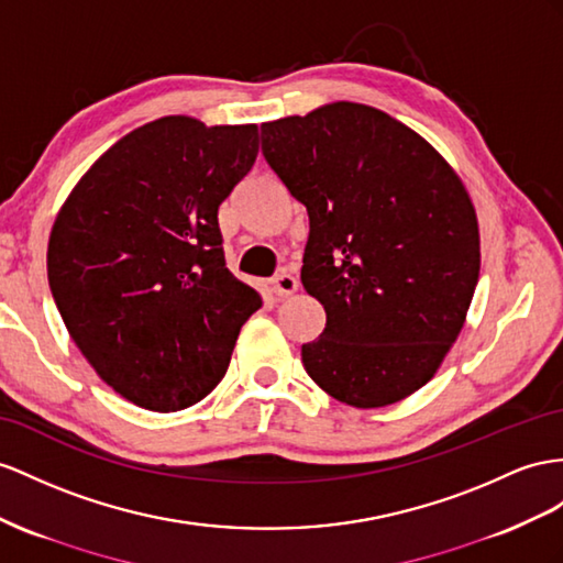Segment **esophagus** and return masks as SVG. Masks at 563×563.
Segmentation results:
<instances>
[{"mask_svg": "<svg viewBox=\"0 0 563 563\" xmlns=\"http://www.w3.org/2000/svg\"><path fill=\"white\" fill-rule=\"evenodd\" d=\"M297 287H299L297 278L292 276V273H287V271H280L278 276L271 280V290H273V295H276V297H290V295L297 292Z\"/></svg>", "mask_w": 563, "mask_h": 563, "instance_id": "34e87169", "label": "esophagus"}]
</instances>
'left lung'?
<instances>
[{
    "instance_id": "obj_1",
    "label": "left lung",
    "mask_w": 563,
    "mask_h": 563,
    "mask_svg": "<svg viewBox=\"0 0 563 563\" xmlns=\"http://www.w3.org/2000/svg\"><path fill=\"white\" fill-rule=\"evenodd\" d=\"M268 166L307 207L301 285L325 309L301 364L356 409L435 376L481 273L478 216L459 173L385 111L333 102L262 125Z\"/></svg>"
}]
</instances>
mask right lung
<instances>
[{
    "label": "right lung",
    "mask_w": 563,
    "mask_h": 563,
    "mask_svg": "<svg viewBox=\"0 0 563 563\" xmlns=\"http://www.w3.org/2000/svg\"><path fill=\"white\" fill-rule=\"evenodd\" d=\"M258 128L164 117L97 158L56 213L47 276L82 356L135 407L197 405L225 376L262 295L225 268L219 207Z\"/></svg>",
    "instance_id": "add662e5"
}]
</instances>
